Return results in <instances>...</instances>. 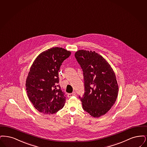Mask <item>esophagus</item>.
I'll use <instances>...</instances> for the list:
<instances>
[{"label": "esophagus", "instance_id": "1", "mask_svg": "<svg viewBox=\"0 0 147 147\" xmlns=\"http://www.w3.org/2000/svg\"><path fill=\"white\" fill-rule=\"evenodd\" d=\"M76 96V93L75 92H73L72 93H70V94H68V97L71 98L72 96Z\"/></svg>", "mask_w": 147, "mask_h": 147}]
</instances>
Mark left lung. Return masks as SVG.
I'll return each mask as SVG.
<instances>
[{
    "mask_svg": "<svg viewBox=\"0 0 147 147\" xmlns=\"http://www.w3.org/2000/svg\"><path fill=\"white\" fill-rule=\"evenodd\" d=\"M75 57L83 70L85 92L81 99L83 110L94 117L107 114L115 104L119 86L108 62L95 51L80 50Z\"/></svg>",
    "mask_w": 147,
    "mask_h": 147,
    "instance_id": "1",
    "label": "left lung"
}]
</instances>
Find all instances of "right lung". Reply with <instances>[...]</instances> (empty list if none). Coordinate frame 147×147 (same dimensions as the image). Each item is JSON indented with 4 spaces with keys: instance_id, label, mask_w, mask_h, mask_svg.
<instances>
[{
    "instance_id": "right-lung-1",
    "label": "right lung",
    "mask_w": 147,
    "mask_h": 147,
    "mask_svg": "<svg viewBox=\"0 0 147 147\" xmlns=\"http://www.w3.org/2000/svg\"><path fill=\"white\" fill-rule=\"evenodd\" d=\"M71 52L54 47L43 51L33 61L26 81L27 96L40 113L53 114L63 108L66 97L59 84V70Z\"/></svg>"
}]
</instances>
